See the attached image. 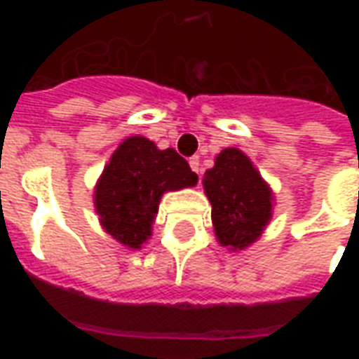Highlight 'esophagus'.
<instances>
[{
	"label": "esophagus",
	"instance_id": "1",
	"mask_svg": "<svg viewBox=\"0 0 359 359\" xmlns=\"http://www.w3.org/2000/svg\"><path fill=\"white\" fill-rule=\"evenodd\" d=\"M190 167H192V171L200 175V171H202V167H200V157L198 156L190 157Z\"/></svg>",
	"mask_w": 359,
	"mask_h": 359
}]
</instances>
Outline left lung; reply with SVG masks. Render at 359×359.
<instances>
[{
  "mask_svg": "<svg viewBox=\"0 0 359 359\" xmlns=\"http://www.w3.org/2000/svg\"><path fill=\"white\" fill-rule=\"evenodd\" d=\"M217 241L231 250L250 246L271 219V190L241 149H223L203 175Z\"/></svg>",
  "mask_w": 359,
  "mask_h": 359,
  "instance_id": "obj_1",
  "label": "left lung"
}]
</instances>
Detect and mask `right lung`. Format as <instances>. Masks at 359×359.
Listing matches in <instances>:
<instances>
[{"label":"right lung","instance_id":"1","mask_svg":"<svg viewBox=\"0 0 359 359\" xmlns=\"http://www.w3.org/2000/svg\"><path fill=\"white\" fill-rule=\"evenodd\" d=\"M196 182L198 175L175 149H157L148 138L133 136L118 146L103 169L95 188V211L115 241L140 248L151 234L163 192Z\"/></svg>","mask_w":359,"mask_h":359}]
</instances>
